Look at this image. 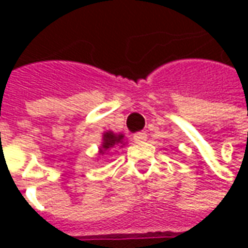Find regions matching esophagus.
Returning <instances> with one entry per match:
<instances>
[{"mask_svg": "<svg viewBox=\"0 0 248 248\" xmlns=\"http://www.w3.org/2000/svg\"><path fill=\"white\" fill-rule=\"evenodd\" d=\"M133 138H134V140L137 143H140V142H143V140H147V134L143 133V131H140V133H135V134L133 135Z\"/></svg>", "mask_w": 248, "mask_h": 248, "instance_id": "1", "label": "esophagus"}]
</instances>
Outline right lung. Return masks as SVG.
I'll return each instance as SVG.
<instances>
[{"instance_id": "add662e5", "label": "right lung", "mask_w": 248, "mask_h": 248, "mask_svg": "<svg viewBox=\"0 0 248 248\" xmlns=\"http://www.w3.org/2000/svg\"><path fill=\"white\" fill-rule=\"evenodd\" d=\"M124 134H114L113 131H105L102 135V145L99 147V155L108 154V151L114 147H122L124 143Z\"/></svg>"}]
</instances>
